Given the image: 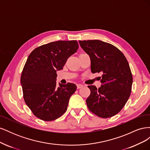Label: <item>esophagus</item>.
Masks as SVG:
<instances>
[{"label": "esophagus", "instance_id": "esophagus-1", "mask_svg": "<svg viewBox=\"0 0 150 150\" xmlns=\"http://www.w3.org/2000/svg\"><path fill=\"white\" fill-rule=\"evenodd\" d=\"M83 87V84H77V88L78 89H80L81 88Z\"/></svg>", "mask_w": 150, "mask_h": 150}]
</instances>
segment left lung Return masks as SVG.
<instances>
[{
    "label": "left lung",
    "instance_id": "8db88e82",
    "mask_svg": "<svg viewBox=\"0 0 150 150\" xmlns=\"http://www.w3.org/2000/svg\"><path fill=\"white\" fill-rule=\"evenodd\" d=\"M81 47L91 59L93 73H103L101 87L88 86L86 99L89 110L96 116L108 118L117 114L130 96L133 76L126 58L113 45L99 40H79Z\"/></svg>",
    "mask_w": 150,
    "mask_h": 150
}]
</instances>
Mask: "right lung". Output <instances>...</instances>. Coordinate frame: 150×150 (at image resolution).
Masks as SVG:
<instances>
[{
    "label": "right lung",
    "instance_id": "right-lung-1",
    "mask_svg": "<svg viewBox=\"0 0 150 150\" xmlns=\"http://www.w3.org/2000/svg\"><path fill=\"white\" fill-rule=\"evenodd\" d=\"M79 47L76 40H58L33 50L22 71L21 84L25 103L33 114L46 121L57 119L66 111L74 84L56 85L57 71Z\"/></svg>",
    "mask_w": 150,
    "mask_h": 150
}]
</instances>
